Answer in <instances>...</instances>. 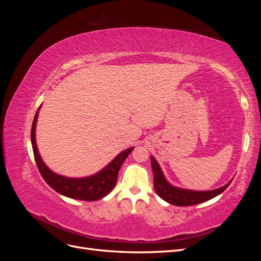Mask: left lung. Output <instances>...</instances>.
<instances>
[{
	"label": "left lung",
	"mask_w": 261,
	"mask_h": 261,
	"mask_svg": "<svg viewBox=\"0 0 261 261\" xmlns=\"http://www.w3.org/2000/svg\"><path fill=\"white\" fill-rule=\"evenodd\" d=\"M151 167L153 172V187L155 193L159 195L163 200L178 207L193 206V204L201 203L209 199H212L213 197H216L222 192H224L226 187L231 183L230 181V183L223 187L209 192L187 191V189L173 187L168 183L167 179L163 176V173L159 167V164H158L153 156H151Z\"/></svg>",
	"instance_id": "left-lung-1"
}]
</instances>
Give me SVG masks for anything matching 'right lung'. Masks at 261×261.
Masks as SVG:
<instances>
[{
    "mask_svg": "<svg viewBox=\"0 0 261 261\" xmlns=\"http://www.w3.org/2000/svg\"><path fill=\"white\" fill-rule=\"evenodd\" d=\"M37 117L38 111L36 112L33 126H31V145H33L34 155L38 170L40 172L43 179L46 181V184L51 186L55 192H58L61 195H64L73 199H80L85 201L99 200L112 191L116 184L118 171H120L121 165L123 164L126 158L128 156V154L133 151L134 148H129L118 154L107 168L100 171L96 175L85 178H67L55 174V173L46 168V165L41 160L40 155H39L35 138Z\"/></svg>",
    "mask_w": 261,
    "mask_h": 261,
    "instance_id": "right-lung-1",
    "label": "right lung"
}]
</instances>
